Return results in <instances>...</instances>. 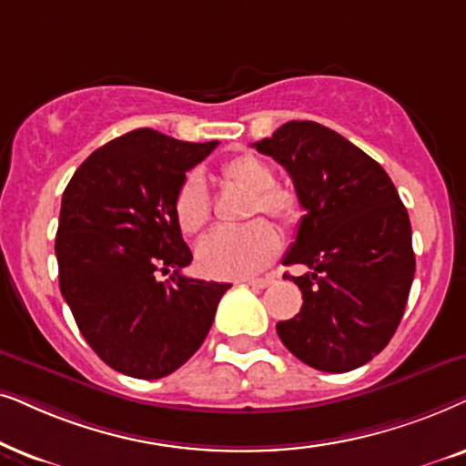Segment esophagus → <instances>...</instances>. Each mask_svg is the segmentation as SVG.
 Returning <instances> with one entry per match:
<instances>
[{"instance_id":"34e87169","label":"esophagus","mask_w":466,"mask_h":466,"mask_svg":"<svg viewBox=\"0 0 466 466\" xmlns=\"http://www.w3.org/2000/svg\"><path fill=\"white\" fill-rule=\"evenodd\" d=\"M272 281H275L272 277H262V279H249L247 285H251V288H256V289H264V288H268Z\"/></svg>"}]
</instances>
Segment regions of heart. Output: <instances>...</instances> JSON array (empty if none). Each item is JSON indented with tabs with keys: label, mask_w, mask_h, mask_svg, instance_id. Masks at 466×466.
I'll use <instances>...</instances> for the list:
<instances>
[{
	"label": "heart",
	"mask_w": 466,
	"mask_h": 466,
	"mask_svg": "<svg viewBox=\"0 0 466 466\" xmlns=\"http://www.w3.org/2000/svg\"><path fill=\"white\" fill-rule=\"evenodd\" d=\"M219 175L234 187L249 191L247 217L264 213L272 219L294 223L300 217V200L291 189L275 185V172L264 159L251 153L234 155L219 166ZM175 215L185 234H198L210 217L208 191L202 177L189 172L178 185ZM279 253L275 228L262 219L243 228H221L208 234L198 247V264L215 279H245L264 270Z\"/></svg>",
	"instance_id": "obj_1"
}]
</instances>
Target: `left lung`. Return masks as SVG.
<instances>
[{"mask_svg": "<svg viewBox=\"0 0 466 466\" xmlns=\"http://www.w3.org/2000/svg\"><path fill=\"white\" fill-rule=\"evenodd\" d=\"M294 181L300 207L283 264L302 291L296 318L279 321L283 345L309 367L347 373L394 337L411 289V223L386 170L362 148L315 121H289L253 145Z\"/></svg>", "mask_w": 466, "mask_h": 466, "instance_id": "1", "label": "left lung"}]
</instances>
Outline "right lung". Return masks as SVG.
<instances>
[{"instance_id":"obj_1","label":"right lung","mask_w":466,"mask_h":466,"mask_svg":"<svg viewBox=\"0 0 466 466\" xmlns=\"http://www.w3.org/2000/svg\"><path fill=\"white\" fill-rule=\"evenodd\" d=\"M215 147L134 129L93 151L61 198V294L91 350L123 375L159 380L183 367L232 288L181 275L194 256L175 198ZM159 271H172L171 281L159 282Z\"/></svg>"}]
</instances>
